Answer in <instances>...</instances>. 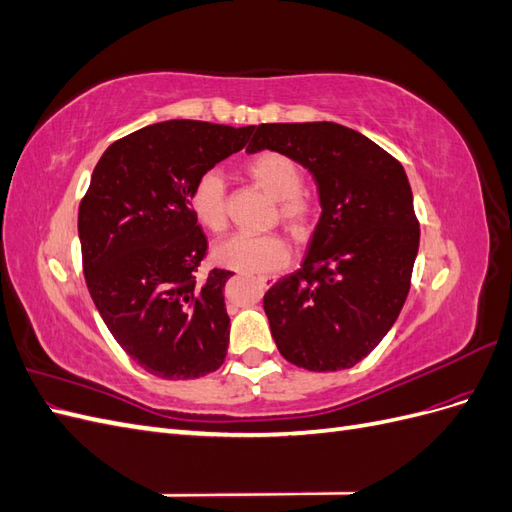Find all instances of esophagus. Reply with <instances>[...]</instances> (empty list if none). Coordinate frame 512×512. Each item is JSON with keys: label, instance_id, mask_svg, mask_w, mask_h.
Returning a JSON list of instances; mask_svg holds the SVG:
<instances>
[{"label": "esophagus", "instance_id": "1", "mask_svg": "<svg viewBox=\"0 0 512 512\" xmlns=\"http://www.w3.org/2000/svg\"><path fill=\"white\" fill-rule=\"evenodd\" d=\"M258 282L267 288V286H271L275 282V277L273 275H258Z\"/></svg>", "mask_w": 512, "mask_h": 512}]
</instances>
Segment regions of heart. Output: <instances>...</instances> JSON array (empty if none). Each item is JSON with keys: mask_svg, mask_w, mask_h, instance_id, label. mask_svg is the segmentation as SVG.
I'll return each mask as SVG.
<instances>
[{"mask_svg": "<svg viewBox=\"0 0 512 512\" xmlns=\"http://www.w3.org/2000/svg\"><path fill=\"white\" fill-rule=\"evenodd\" d=\"M250 175L262 190L277 200V213L297 235H305L314 222L312 200L301 194L303 173L299 164L284 153L262 151L247 164ZM190 209L200 226L220 232L226 226V185L218 170L200 175L190 190ZM215 260L222 267L245 273H262L282 267L288 247L277 235H247L239 232L215 245Z\"/></svg>", "mask_w": 512, "mask_h": 512, "instance_id": "obj_1", "label": "heart"}]
</instances>
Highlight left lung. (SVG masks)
I'll return each mask as SVG.
<instances>
[{
	"label": "left lung",
	"instance_id": "8db88e82",
	"mask_svg": "<svg viewBox=\"0 0 512 512\" xmlns=\"http://www.w3.org/2000/svg\"><path fill=\"white\" fill-rule=\"evenodd\" d=\"M265 149L314 177L322 209L301 269L265 294L271 335L297 367L348 369L382 342L408 297L421 230L406 170L333 121L260 123L245 151Z\"/></svg>",
	"mask_w": 512,
	"mask_h": 512
}]
</instances>
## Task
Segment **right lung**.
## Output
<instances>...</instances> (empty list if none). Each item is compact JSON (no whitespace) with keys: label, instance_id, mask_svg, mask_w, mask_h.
<instances>
[{"label":"right lung","instance_id":"1","mask_svg":"<svg viewBox=\"0 0 512 512\" xmlns=\"http://www.w3.org/2000/svg\"><path fill=\"white\" fill-rule=\"evenodd\" d=\"M252 132L188 119L153 123L108 147L91 175L79 209L87 288L117 344L158 378L192 380L224 363V286L235 273L196 277L207 239L190 190Z\"/></svg>","mask_w":512,"mask_h":512}]
</instances>
